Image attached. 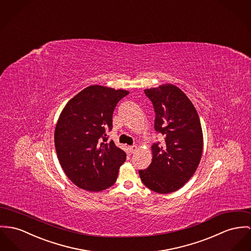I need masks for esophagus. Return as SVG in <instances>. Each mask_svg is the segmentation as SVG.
Listing matches in <instances>:
<instances>
[{
  "mask_svg": "<svg viewBox=\"0 0 251 251\" xmlns=\"http://www.w3.org/2000/svg\"><path fill=\"white\" fill-rule=\"evenodd\" d=\"M129 150L131 152V154H134L136 151H137V146L136 145H133V146H130L129 147Z\"/></svg>",
  "mask_w": 251,
  "mask_h": 251,
  "instance_id": "1",
  "label": "esophagus"
}]
</instances>
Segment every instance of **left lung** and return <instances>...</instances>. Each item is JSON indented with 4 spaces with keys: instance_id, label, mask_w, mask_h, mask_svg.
I'll list each match as a JSON object with an SVG mask.
<instances>
[{
    "instance_id": "8db88e82",
    "label": "left lung",
    "mask_w": 251,
    "mask_h": 251,
    "mask_svg": "<svg viewBox=\"0 0 251 251\" xmlns=\"http://www.w3.org/2000/svg\"><path fill=\"white\" fill-rule=\"evenodd\" d=\"M144 93L154 106V130L164 136V142L153 144L151 164L138 173L154 192H175L191 178L201 161L203 137L200 117L190 99L172 84Z\"/></svg>"
}]
</instances>
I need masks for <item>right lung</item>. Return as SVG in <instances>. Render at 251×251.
<instances>
[{
	"mask_svg": "<svg viewBox=\"0 0 251 251\" xmlns=\"http://www.w3.org/2000/svg\"><path fill=\"white\" fill-rule=\"evenodd\" d=\"M129 94L99 85L73 97L58 118L54 144L59 162L79 188L98 192L116 182L126 153L108 141L118 101Z\"/></svg>",
	"mask_w": 251,
	"mask_h": 251,
	"instance_id": "right-lung-1",
	"label": "right lung"
}]
</instances>
